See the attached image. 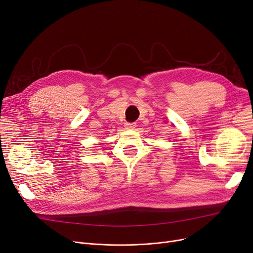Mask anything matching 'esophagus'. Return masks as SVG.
I'll list each match as a JSON object with an SVG mask.
<instances>
[{"label": "esophagus", "instance_id": "obj_1", "mask_svg": "<svg viewBox=\"0 0 253 253\" xmlns=\"http://www.w3.org/2000/svg\"><path fill=\"white\" fill-rule=\"evenodd\" d=\"M125 127L126 129H134L136 127V123H129V122H126L125 123Z\"/></svg>", "mask_w": 253, "mask_h": 253}]
</instances>
